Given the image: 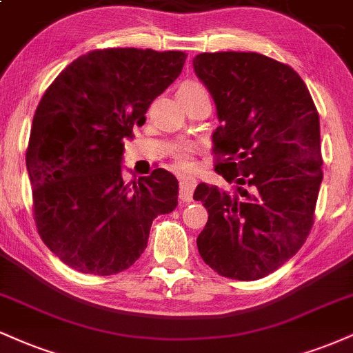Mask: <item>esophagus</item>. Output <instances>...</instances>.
Instances as JSON below:
<instances>
[{
  "mask_svg": "<svg viewBox=\"0 0 353 353\" xmlns=\"http://www.w3.org/2000/svg\"><path fill=\"white\" fill-rule=\"evenodd\" d=\"M195 182H197V181H195V177H190V176L181 177L179 195H181V201L182 202H190V201H192Z\"/></svg>",
  "mask_w": 353,
  "mask_h": 353,
  "instance_id": "esophagus-1",
  "label": "esophagus"
}]
</instances>
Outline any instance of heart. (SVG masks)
<instances>
[{"label":"heart","mask_w":353,"mask_h":353,"mask_svg":"<svg viewBox=\"0 0 353 353\" xmlns=\"http://www.w3.org/2000/svg\"><path fill=\"white\" fill-rule=\"evenodd\" d=\"M181 90H205V88L197 82H185L181 87ZM195 151H197V146L192 143L179 144V146L176 148V151H174V159H176L177 165L182 169L190 168V164H192V156Z\"/></svg>","instance_id":"heart-1"}]
</instances>
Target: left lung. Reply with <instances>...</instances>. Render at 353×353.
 Instances as JSON below:
<instances>
[{
	"mask_svg": "<svg viewBox=\"0 0 353 353\" xmlns=\"http://www.w3.org/2000/svg\"><path fill=\"white\" fill-rule=\"evenodd\" d=\"M194 70L217 105L215 172L228 194L202 182L194 201L209 212L197 236L215 273L254 281L299 252L311 233L322 182L319 113L288 63L258 52H203Z\"/></svg>",
	"mask_w": 353,
	"mask_h": 353,
	"instance_id": "8db88e82",
	"label": "left lung"
}]
</instances>
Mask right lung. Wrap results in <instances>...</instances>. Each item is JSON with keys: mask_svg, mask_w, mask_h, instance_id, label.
Listing matches in <instances>:
<instances>
[{"mask_svg": "<svg viewBox=\"0 0 353 353\" xmlns=\"http://www.w3.org/2000/svg\"><path fill=\"white\" fill-rule=\"evenodd\" d=\"M181 50L110 48L80 55L44 92L32 118L26 165L42 241L85 274L110 276L141 256L152 220L177 207L165 169L125 181L123 139L179 77Z\"/></svg>", "mask_w": 353, "mask_h": 353, "instance_id": "1", "label": "right lung"}]
</instances>
